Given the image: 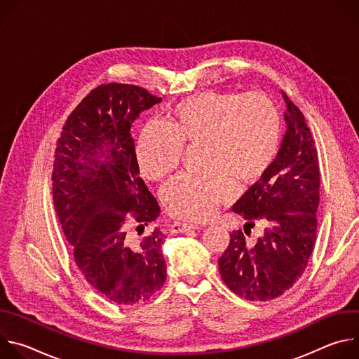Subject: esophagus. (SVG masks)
I'll return each mask as SVG.
<instances>
[{
	"label": "esophagus",
	"mask_w": 359,
	"mask_h": 359,
	"mask_svg": "<svg viewBox=\"0 0 359 359\" xmlns=\"http://www.w3.org/2000/svg\"><path fill=\"white\" fill-rule=\"evenodd\" d=\"M198 229L197 224H190V223H173L170 226V233L172 234H177V233H184V231H189V230H196Z\"/></svg>",
	"instance_id": "esophagus-1"
}]
</instances>
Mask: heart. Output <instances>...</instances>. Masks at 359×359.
<instances>
[{
	"mask_svg": "<svg viewBox=\"0 0 359 359\" xmlns=\"http://www.w3.org/2000/svg\"><path fill=\"white\" fill-rule=\"evenodd\" d=\"M281 116L264 93L200 92L170 107L162 123H147L136 140V161L151 182L166 179L179 166L183 147L198 146L204 169L182 175L162 190L169 215L203 222L236 194L233 180L260 179L277 158Z\"/></svg>",
	"mask_w": 359,
	"mask_h": 359,
	"instance_id": "1",
	"label": "heart"
}]
</instances>
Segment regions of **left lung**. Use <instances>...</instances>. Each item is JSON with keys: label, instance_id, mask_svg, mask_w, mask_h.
Returning a JSON list of instances; mask_svg holds the SVG:
<instances>
[{"label": "left lung", "instance_id": "1", "mask_svg": "<svg viewBox=\"0 0 359 359\" xmlns=\"http://www.w3.org/2000/svg\"><path fill=\"white\" fill-rule=\"evenodd\" d=\"M287 132L269 170L234 204L247 220L248 236L255 223L263 237L248 243L241 230L230 233L219 259L226 285L248 301H269L290 290L305 271L317 241L320 168L313 133L301 111L283 92Z\"/></svg>", "mask_w": 359, "mask_h": 359}]
</instances>
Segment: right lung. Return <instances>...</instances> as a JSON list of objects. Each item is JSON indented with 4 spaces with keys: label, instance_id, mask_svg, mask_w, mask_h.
Returning <instances> with one entry per match:
<instances>
[{
    "label": "right lung",
    "instance_id": "1",
    "mask_svg": "<svg viewBox=\"0 0 359 359\" xmlns=\"http://www.w3.org/2000/svg\"><path fill=\"white\" fill-rule=\"evenodd\" d=\"M162 97L128 83L92 89L65 121L57 140L53 197L74 260L102 295L119 305L149 299L166 281L165 234L155 229L161 206L139 176L133 121Z\"/></svg>",
    "mask_w": 359,
    "mask_h": 359
}]
</instances>
